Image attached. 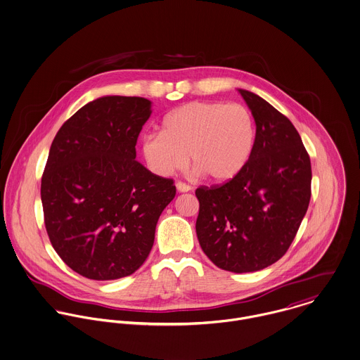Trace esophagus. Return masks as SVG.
Wrapping results in <instances>:
<instances>
[{
	"mask_svg": "<svg viewBox=\"0 0 360 360\" xmlns=\"http://www.w3.org/2000/svg\"><path fill=\"white\" fill-rule=\"evenodd\" d=\"M176 191L179 192V193H186V192H191V186L189 185H186V184H184V182H176Z\"/></svg>",
	"mask_w": 360,
	"mask_h": 360,
	"instance_id": "obj_1",
	"label": "esophagus"
}]
</instances>
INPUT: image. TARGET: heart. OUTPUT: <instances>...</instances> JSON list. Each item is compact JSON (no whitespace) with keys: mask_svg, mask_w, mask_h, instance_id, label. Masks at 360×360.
Here are the masks:
<instances>
[{"mask_svg":"<svg viewBox=\"0 0 360 360\" xmlns=\"http://www.w3.org/2000/svg\"><path fill=\"white\" fill-rule=\"evenodd\" d=\"M255 145V120L244 105L195 101L169 112L161 132L142 138V156L152 172L169 176L188 161L196 175L224 184L236 178Z\"/></svg>","mask_w":360,"mask_h":360,"instance_id":"obj_1","label":"heart"}]
</instances>
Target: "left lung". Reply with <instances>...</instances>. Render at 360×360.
<instances>
[{"instance_id": "left-lung-1", "label": "left lung", "mask_w": 360, "mask_h": 360, "mask_svg": "<svg viewBox=\"0 0 360 360\" xmlns=\"http://www.w3.org/2000/svg\"><path fill=\"white\" fill-rule=\"evenodd\" d=\"M238 91L255 120L254 150L236 178L196 191V233L212 264L247 274L288 250L309 205L312 169L292 122L257 94Z\"/></svg>"}]
</instances>
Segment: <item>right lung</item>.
<instances>
[{
  "mask_svg": "<svg viewBox=\"0 0 360 360\" xmlns=\"http://www.w3.org/2000/svg\"><path fill=\"white\" fill-rule=\"evenodd\" d=\"M152 102L108 95L76 112L58 131L41 179L46 233L81 276L116 280L146 261L172 179L136 159V139Z\"/></svg>",
  "mask_w": 360,
  "mask_h": 360,
  "instance_id": "right-lung-1",
  "label": "right lung"
}]
</instances>
